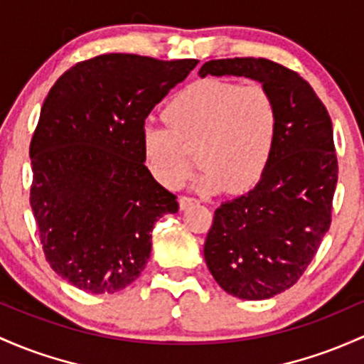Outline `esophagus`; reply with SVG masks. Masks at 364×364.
<instances>
[{"mask_svg": "<svg viewBox=\"0 0 364 364\" xmlns=\"http://www.w3.org/2000/svg\"><path fill=\"white\" fill-rule=\"evenodd\" d=\"M178 202H179V207H181V210H185V209H188L190 205H193V203H197V198L186 197V195H181V197L178 198Z\"/></svg>", "mask_w": 364, "mask_h": 364, "instance_id": "obj_1", "label": "esophagus"}]
</instances>
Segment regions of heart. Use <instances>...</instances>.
<instances>
[{
    "label": "heart",
    "instance_id": "b5f03b06",
    "mask_svg": "<svg viewBox=\"0 0 364 364\" xmlns=\"http://www.w3.org/2000/svg\"><path fill=\"white\" fill-rule=\"evenodd\" d=\"M171 125L146 122L141 143L146 166L166 186H178L198 149L203 169L195 178L202 191H242L269 164L278 134L277 102L266 87L202 79L176 95L166 110Z\"/></svg>",
    "mask_w": 364,
    "mask_h": 364
}]
</instances>
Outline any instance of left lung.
Here are the masks:
<instances>
[{
	"mask_svg": "<svg viewBox=\"0 0 364 364\" xmlns=\"http://www.w3.org/2000/svg\"><path fill=\"white\" fill-rule=\"evenodd\" d=\"M207 75L261 82L277 102L273 155L249 193L223 202L203 245L218 285L245 301L285 292L311 264L331 223L338 166L331 119L309 82L266 58L205 62Z\"/></svg>",
	"mask_w": 364,
	"mask_h": 364,
	"instance_id": "1",
	"label": "left lung"
}]
</instances>
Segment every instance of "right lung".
I'll use <instances>...</instances> for the list:
<instances>
[{"label": "right lung", "instance_id": "1", "mask_svg": "<svg viewBox=\"0 0 364 364\" xmlns=\"http://www.w3.org/2000/svg\"><path fill=\"white\" fill-rule=\"evenodd\" d=\"M197 60L100 55L63 72L31 141V207L51 269L79 290L119 292L145 269L176 195L145 166V119Z\"/></svg>", "mask_w": 364, "mask_h": 364}]
</instances>
